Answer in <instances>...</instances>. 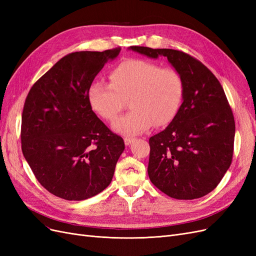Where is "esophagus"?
<instances>
[{"label":"esophagus","mask_w":256,"mask_h":256,"mask_svg":"<svg viewBox=\"0 0 256 256\" xmlns=\"http://www.w3.org/2000/svg\"><path fill=\"white\" fill-rule=\"evenodd\" d=\"M132 141H134L132 138H124V142H125L126 145H130Z\"/></svg>","instance_id":"34e87169"}]
</instances>
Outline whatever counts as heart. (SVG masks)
Returning a JSON list of instances; mask_svg holds the SVG:
<instances>
[{"instance_id":"heart-1","label":"heart","mask_w":256,"mask_h":256,"mask_svg":"<svg viewBox=\"0 0 256 256\" xmlns=\"http://www.w3.org/2000/svg\"><path fill=\"white\" fill-rule=\"evenodd\" d=\"M110 84L92 82L88 90L92 110L100 118L112 122L129 99L130 111L116 120L113 129L124 136H136L152 125L164 127L180 111L184 92L180 72L150 60L129 58L114 67Z\"/></svg>"}]
</instances>
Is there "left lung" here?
Instances as JSON below:
<instances>
[{"label": "left lung", "mask_w": 256, "mask_h": 256, "mask_svg": "<svg viewBox=\"0 0 256 256\" xmlns=\"http://www.w3.org/2000/svg\"><path fill=\"white\" fill-rule=\"evenodd\" d=\"M152 58L166 56L180 72L184 92L176 118L150 138L147 172L166 196L193 200L212 192L233 158L235 120L220 82L189 54L173 49L130 47Z\"/></svg>", "instance_id": "obj_1"}]
</instances>
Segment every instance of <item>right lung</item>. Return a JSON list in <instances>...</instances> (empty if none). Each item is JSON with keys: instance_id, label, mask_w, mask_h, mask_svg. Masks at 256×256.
I'll return each mask as SVG.
<instances>
[{"instance_id": "1", "label": "right lung", "mask_w": 256, "mask_h": 256, "mask_svg": "<svg viewBox=\"0 0 256 256\" xmlns=\"http://www.w3.org/2000/svg\"><path fill=\"white\" fill-rule=\"evenodd\" d=\"M120 48L62 58L30 90L22 112V152L44 188L67 200L104 191L125 150L92 110L88 90Z\"/></svg>"}]
</instances>
